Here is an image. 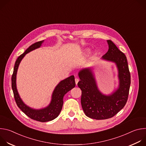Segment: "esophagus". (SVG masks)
Wrapping results in <instances>:
<instances>
[{
    "instance_id": "obj_1",
    "label": "esophagus",
    "mask_w": 146,
    "mask_h": 146,
    "mask_svg": "<svg viewBox=\"0 0 146 146\" xmlns=\"http://www.w3.org/2000/svg\"><path fill=\"white\" fill-rule=\"evenodd\" d=\"M78 81H79V79L78 78H75V82H76V85H77V83H78Z\"/></svg>"
}]
</instances>
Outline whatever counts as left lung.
I'll list each match as a JSON object with an SVG mask.
<instances>
[{
    "label": "left lung",
    "mask_w": 146,
    "mask_h": 146,
    "mask_svg": "<svg viewBox=\"0 0 146 146\" xmlns=\"http://www.w3.org/2000/svg\"><path fill=\"white\" fill-rule=\"evenodd\" d=\"M108 51L103 59L115 62L118 70L119 85L110 95L102 94L90 68L82 69L78 76V86L81 90V103L86 115L95 119H105L117 114L127 102L131 84V74L127 57L110 40H108Z\"/></svg>",
    "instance_id": "obj_1"
}]
</instances>
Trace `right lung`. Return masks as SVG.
<instances>
[{"instance_id":"1","label":"right lung","mask_w":146,"mask_h":146,"mask_svg":"<svg viewBox=\"0 0 146 146\" xmlns=\"http://www.w3.org/2000/svg\"><path fill=\"white\" fill-rule=\"evenodd\" d=\"M43 41L44 40L37 41V42L32 44L23 54L18 57L15 61L13 73L11 77V87L18 107L31 119L43 122L53 120L58 116L62 110V106H63V98L64 95L76 86L74 76H71L61 81L55 87L53 92L50 104L46 108L40 110H35L29 108L24 103L19 96L16 87V74L17 69L21 60L24 57L25 54L33 50L39 48Z\"/></svg>"}]
</instances>
